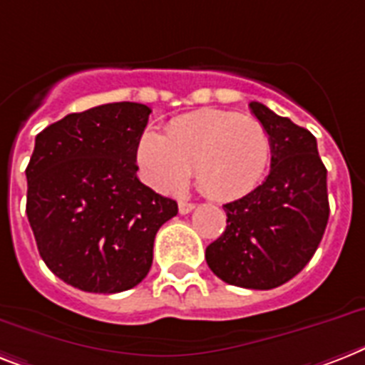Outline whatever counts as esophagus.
I'll return each instance as SVG.
<instances>
[{
	"mask_svg": "<svg viewBox=\"0 0 365 365\" xmlns=\"http://www.w3.org/2000/svg\"><path fill=\"white\" fill-rule=\"evenodd\" d=\"M178 210H180V213H182V215H185V213H189V212H192V210H195V202L180 200V202H178Z\"/></svg>",
	"mask_w": 365,
	"mask_h": 365,
	"instance_id": "obj_1",
	"label": "esophagus"
}]
</instances>
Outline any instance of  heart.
<instances>
[{
  "label": "heart",
  "instance_id": "obj_1",
  "mask_svg": "<svg viewBox=\"0 0 365 365\" xmlns=\"http://www.w3.org/2000/svg\"><path fill=\"white\" fill-rule=\"evenodd\" d=\"M269 157L272 138L259 120L217 108L178 115L165 136L146 129L136 142V161L153 187L178 191L195 168L197 185L215 200L253 191Z\"/></svg>",
  "mask_w": 365,
  "mask_h": 365
}]
</instances>
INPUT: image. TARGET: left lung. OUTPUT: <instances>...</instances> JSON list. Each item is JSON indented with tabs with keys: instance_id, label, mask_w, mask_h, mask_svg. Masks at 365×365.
I'll use <instances>...</instances> for the list:
<instances>
[{
	"instance_id": "8db88e82",
	"label": "left lung",
	"mask_w": 365,
	"mask_h": 365,
	"mask_svg": "<svg viewBox=\"0 0 365 365\" xmlns=\"http://www.w3.org/2000/svg\"><path fill=\"white\" fill-rule=\"evenodd\" d=\"M272 138V168L262 185L225 204L227 229L206 247L210 269L225 283L268 290L300 274L327 229V167L317 138L262 103H250Z\"/></svg>"
}]
</instances>
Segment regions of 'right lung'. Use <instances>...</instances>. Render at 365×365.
I'll return each mask as SVG.
<instances>
[{
    "label": "right lung",
    "instance_id": "obj_1",
    "mask_svg": "<svg viewBox=\"0 0 365 365\" xmlns=\"http://www.w3.org/2000/svg\"><path fill=\"white\" fill-rule=\"evenodd\" d=\"M150 108L108 103L35 136L26 168V213L44 264L84 292L114 294L136 287L153 260V240L178 213L136 178V142Z\"/></svg>",
    "mask_w": 365,
    "mask_h": 365
}]
</instances>
